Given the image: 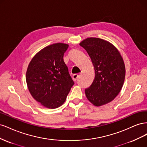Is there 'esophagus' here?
I'll return each instance as SVG.
<instances>
[{
	"mask_svg": "<svg viewBox=\"0 0 147 147\" xmlns=\"http://www.w3.org/2000/svg\"><path fill=\"white\" fill-rule=\"evenodd\" d=\"M78 77H79L78 74H74V75H73V76H72V78H73V80H74V81H76L78 79Z\"/></svg>",
	"mask_w": 147,
	"mask_h": 147,
	"instance_id": "1",
	"label": "esophagus"
}]
</instances>
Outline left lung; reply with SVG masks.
Wrapping results in <instances>:
<instances>
[{"label": "left lung", "mask_w": 147, "mask_h": 147, "mask_svg": "<svg viewBox=\"0 0 147 147\" xmlns=\"http://www.w3.org/2000/svg\"><path fill=\"white\" fill-rule=\"evenodd\" d=\"M80 45L90 56L95 70L94 81L84 91L86 96L96 106L107 104L123 85L126 70L122 57L112 44L99 38H88Z\"/></svg>", "instance_id": "1"}]
</instances>
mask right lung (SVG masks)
<instances>
[{"label":"right lung","mask_w":147,"mask_h":147,"mask_svg":"<svg viewBox=\"0 0 147 147\" xmlns=\"http://www.w3.org/2000/svg\"><path fill=\"white\" fill-rule=\"evenodd\" d=\"M68 47L59 43L44 48L28 65L26 82L29 92L45 107L56 109L63 105L74 84L63 59Z\"/></svg>","instance_id":"right-lung-1"}]
</instances>
